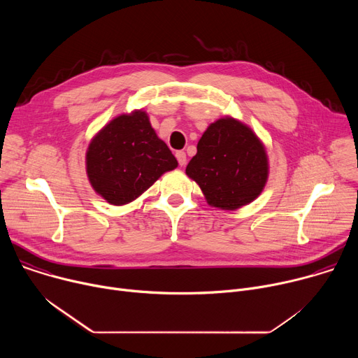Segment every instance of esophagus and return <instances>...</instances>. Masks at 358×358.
<instances>
[{"label": "esophagus", "mask_w": 358, "mask_h": 358, "mask_svg": "<svg viewBox=\"0 0 358 358\" xmlns=\"http://www.w3.org/2000/svg\"><path fill=\"white\" fill-rule=\"evenodd\" d=\"M176 157H177L180 166H185V163H187V156H185L184 151H177V152H176Z\"/></svg>", "instance_id": "1"}]
</instances>
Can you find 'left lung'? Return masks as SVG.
Segmentation results:
<instances>
[{
  "label": "left lung",
  "mask_w": 358,
  "mask_h": 358,
  "mask_svg": "<svg viewBox=\"0 0 358 358\" xmlns=\"http://www.w3.org/2000/svg\"><path fill=\"white\" fill-rule=\"evenodd\" d=\"M185 173L221 210H238L262 192L269 173L266 150L250 127L232 117L203 131Z\"/></svg>",
  "instance_id": "8db88e82"
}]
</instances>
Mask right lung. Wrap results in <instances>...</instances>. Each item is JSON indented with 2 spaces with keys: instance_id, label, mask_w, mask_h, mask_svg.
I'll use <instances>...</instances> for the list:
<instances>
[{
  "instance_id": "add662e5",
  "label": "right lung",
  "mask_w": 358,
  "mask_h": 358,
  "mask_svg": "<svg viewBox=\"0 0 358 358\" xmlns=\"http://www.w3.org/2000/svg\"><path fill=\"white\" fill-rule=\"evenodd\" d=\"M177 166L171 150L141 110L108 123L92 138L86 152L93 189L113 206L131 202Z\"/></svg>"
}]
</instances>
